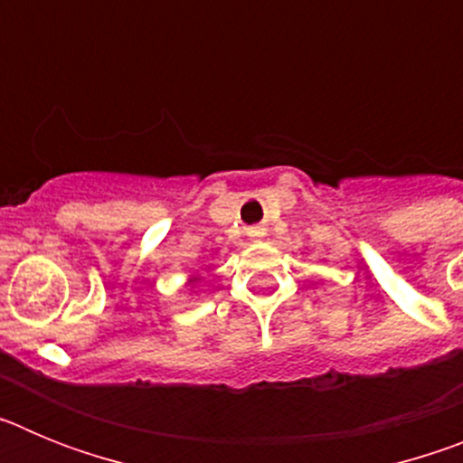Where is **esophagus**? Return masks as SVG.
Here are the masks:
<instances>
[{"instance_id":"34e87169","label":"esophagus","mask_w":463,"mask_h":463,"mask_svg":"<svg viewBox=\"0 0 463 463\" xmlns=\"http://www.w3.org/2000/svg\"><path fill=\"white\" fill-rule=\"evenodd\" d=\"M248 234H250L252 239H257V236H261V232H260V229H250V232H248Z\"/></svg>"}]
</instances>
